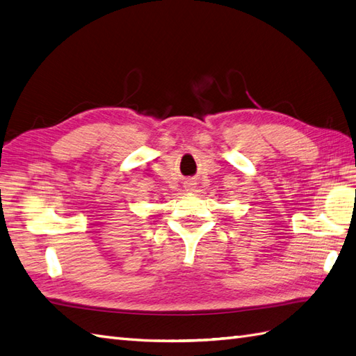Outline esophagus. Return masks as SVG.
<instances>
[{
	"instance_id": "obj_1",
	"label": "esophagus",
	"mask_w": 356,
	"mask_h": 356,
	"mask_svg": "<svg viewBox=\"0 0 356 356\" xmlns=\"http://www.w3.org/2000/svg\"><path fill=\"white\" fill-rule=\"evenodd\" d=\"M188 188H191V186H188Z\"/></svg>"
}]
</instances>
